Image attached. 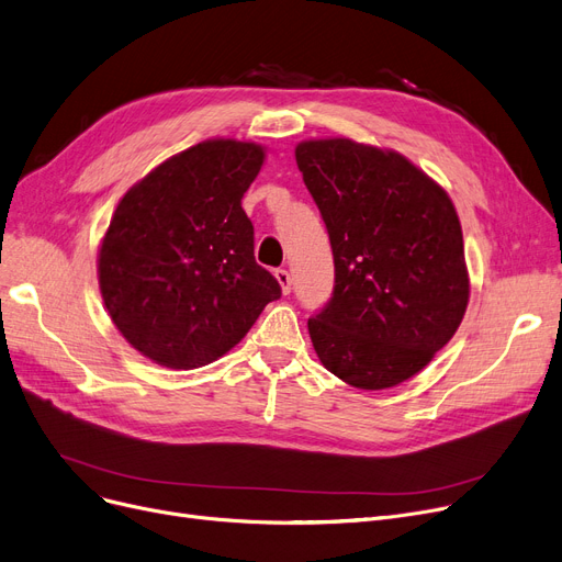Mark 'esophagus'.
<instances>
[{
	"label": "esophagus",
	"mask_w": 562,
	"mask_h": 562,
	"mask_svg": "<svg viewBox=\"0 0 562 562\" xmlns=\"http://www.w3.org/2000/svg\"><path fill=\"white\" fill-rule=\"evenodd\" d=\"M276 278H278L280 286H282V294H289V291H291V276H289L286 268H278Z\"/></svg>",
	"instance_id": "1"
}]
</instances>
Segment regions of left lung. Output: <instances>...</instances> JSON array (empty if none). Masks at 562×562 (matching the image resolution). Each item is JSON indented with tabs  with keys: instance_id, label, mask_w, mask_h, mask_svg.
Masks as SVG:
<instances>
[{
	"instance_id": "obj_1",
	"label": "left lung",
	"mask_w": 562,
	"mask_h": 562,
	"mask_svg": "<svg viewBox=\"0 0 562 562\" xmlns=\"http://www.w3.org/2000/svg\"><path fill=\"white\" fill-rule=\"evenodd\" d=\"M326 225L335 284L310 319L324 368L362 390L393 387L441 351L469 305L454 206L416 165L351 139L296 146Z\"/></svg>"
}]
</instances>
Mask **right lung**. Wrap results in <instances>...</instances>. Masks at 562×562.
Segmentation results:
<instances>
[{"mask_svg": "<svg viewBox=\"0 0 562 562\" xmlns=\"http://www.w3.org/2000/svg\"><path fill=\"white\" fill-rule=\"evenodd\" d=\"M261 162L257 144L202 142L156 167L112 215L99 257L105 307L165 368L225 356L282 296L255 261V227L240 206Z\"/></svg>", "mask_w": 562, "mask_h": 562, "instance_id": "obj_1", "label": "right lung"}]
</instances>
